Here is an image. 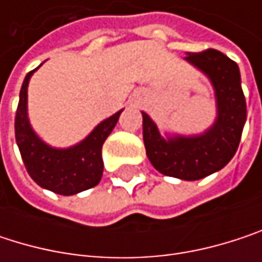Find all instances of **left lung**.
<instances>
[{"instance_id":"left-lung-1","label":"left lung","mask_w":262,"mask_h":262,"mask_svg":"<svg viewBox=\"0 0 262 262\" xmlns=\"http://www.w3.org/2000/svg\"><path fill=\"white\" fill-rule=\"evenodd\" d=\"M185 60L212 83L217 101L214 124L200 135L164 138L155 121L142 112V138L147 158L162 174L182 181H199L222 170L235 155L246 123V98L239 70L217 50L188 53Z\"/></svg>"}]
</instances>
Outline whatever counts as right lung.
<instances>
[{"label":"right lung","mask_w":262,"mask_h":262,"mask_svg":"<svg viewBox=\"0 0 262 262\" xmlns=\"http://www.w3.org/2000/svg\"><path fill=\"white\" fill-rule=\"evenodd\" d=\"M36 70L27 74L19 92V103L15 117L16 144L27 171L34 182L56 194L73 195L98 185L101 181V147L114 130L123 109L101 121L79 144L68 148H54L45 144L34 133L27 115V88L30 77Z\"/></svg>","instance_id":"add662e5"}]
</instances>
